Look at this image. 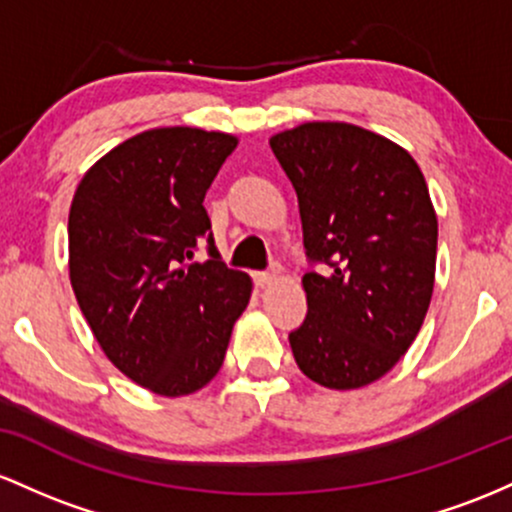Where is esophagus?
Segmentation results:
<instances>
[{
  "label": "esophagus",
  "mask_w": 512,
  "mask_h": 512,
  "mask_svg": "<svg viewBox=\"0 0 512 512\" xmlns=\"http://www.w3.org/2000/svg\"><path fill=\"white\" fill-rule=\"evenodd\" d=\"M283 275H285L283 266H278V263H273L271 271H266V273H256V275H254V280H256V285L268 287V285L278 283V280H283Z\"/></svg>",
  "instance_id": "obj_1"
}]
</instances>
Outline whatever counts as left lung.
<instances>
[{"label": "left lung", "instance_id": "obj_1", "mask_svg": "<svg viewBox=\"0 0 512 512\" xmlns=\"http://www.w3.org/2000/svg\"><path fill=\"white\" fill-rule=\"evenodd\" d=\"M297 193L307 317L290 333L304 375L358 389L399 363L426 319L438 217L404 147L350 123H304L271 137Z\"/></svg>", "mask_w": 512, "mask_h": 512}]
</instances>
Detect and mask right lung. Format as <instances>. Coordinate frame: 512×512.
Segmentation results:
<instances>
[{"mask_svg":"<svg viewBox=\"0 0 512 512\" xmlns=\"http://www.w3.org/2000/svg\"><path fill=\"white\" fill-rule=\"evenodd\" d=\"M237 137L154 128L91 166L70 208V280L106 358L159 396L220 372L251 278L222 263L203 208ZM203 240L211 258L192 261Z\"/></svg>","mask_w":512,"mask_h":512,"instance_id":"1","label":"right lung"}]
</instances>
